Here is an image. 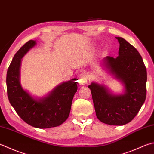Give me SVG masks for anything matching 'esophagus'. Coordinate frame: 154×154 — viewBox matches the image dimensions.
<instances>
[{
	"label": "esophagus",
	"instance_id": "1",
	"mask_svg": "<svg viewBox=\"0 0 154 154\" xmlns=\"http://www.w3.org/2000/svg\"><path fill=\"white\" fill-rule=\"evenodd\" d=\"M78 82H79V84L80 85H85V83H87V78L86 75L84 74L80 75L79 77V81H78Z\"/></svg>",
	"mask_w": 154,
	"mask_h": 154
}]
</instances>
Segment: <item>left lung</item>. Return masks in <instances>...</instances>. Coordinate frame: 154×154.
<instances>
[{
  "label": "left lung",
  "mask_w": 154,
  "mask_h": 154,
  "mask_svg": "<svg viewBox=\"0 0 154 154\" xmlns=\"http://www.w3.org/2000/svg\"><path fill=\"white\" fill-rule=\"evenodd\" d=\"M119 41V56H107L105 67L123 83V94L111 93L104 85L93 82L91 89L95 113L99 121L111 125H123L130 122L139 112L146 97L147 71L137 50L122 37Z\"/></svg>",
  "instance_id": "8db88e82"
}]
</instances>
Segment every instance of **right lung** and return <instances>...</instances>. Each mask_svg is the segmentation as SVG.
Returning a JSON list of instances; mask_svg holds the SVG:
<instances>
[{
	"label": "right lung",
	"mask_w": 154,
	"mask_h": 154,
	"mask_svg": "<svg viewBox=\"0 0 154 154\" xmlns=\"http://www.w3.org/2000/svg\"><path fill=\"white\" fill-rule=\"evenodd\" d=\"M37 44L29 41L15 54L7 73L8 100L18 115L32 127L45 129L61 125L68 118L73 96L77 91L76 79L62 83L41 99L32 97L20 83L21 59Z\"/></svg>",
	"instance_id": "obj_1"
}]
</instances>
